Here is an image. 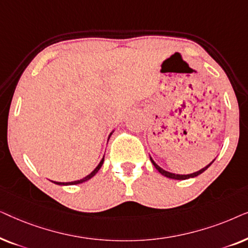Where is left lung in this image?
<instances>
[{"mask_svg": "<svg viewBox=\"0 0 248 248\" xmlns=\"http://www.w3.org/2000/svg\"><path fill=\"white\" fill-rule=\"evenodd\" d=\"M150 160H151V162L152 164H154V166H155V168L157 169V170L160 172L161 175H164L165 177H168V178H171V179H177V181H184V179H188V178H193V177H196V176H199V175H201L203 171H205L206 169H208L210 166H211L212 164H213V161L216 160V159H213V160L210 162L209 165H206L204 168H202V169H200V170H198V171H195V172H192V174H187V175H181V174H174V172H169V171H167V170H165V169H162L160 166H158L157 164H155V160L154 159H152L151 157H150Z\"/></svg>", "mask_w": 248, "mask_h": 248, "instance_id": "1", "label": "left lung"}]
</instances>
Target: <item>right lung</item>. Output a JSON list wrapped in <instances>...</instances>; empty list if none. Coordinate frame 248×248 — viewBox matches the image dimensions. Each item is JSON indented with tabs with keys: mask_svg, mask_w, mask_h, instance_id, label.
Wrapping results in <instances>:
<instances>
[{
	"mask_svg": "<svg viewBox=\"0 0 248 248\" xmlns=\"http://www.w3.org/2000/svg\"><path fill=\"white\" fill-rule=\"evenodd\" d=\"M113 132H114V131H111V132H110L109 137H108V140H109L110 135L113 134ZM104 158H105V155H104V157H103V159H101V160H100L99 164H98L97 167L94 168L93 170L91 171L89 175H87L86 177H83V178L79 179V181H73V182H53V181H50V182H53L54 184H56V185H63V186H64V185H77V184H81V183H83V182H87V181H89V179H90V178H93V176L97 174L98 170H99V169L101 168V166H103V164H104Z\"/></svg>",
	"mask_w": 248,
	"mask_h": 248,
	"instance_id": "obj_1",
	"label": "right lung"
}]
</instances>
